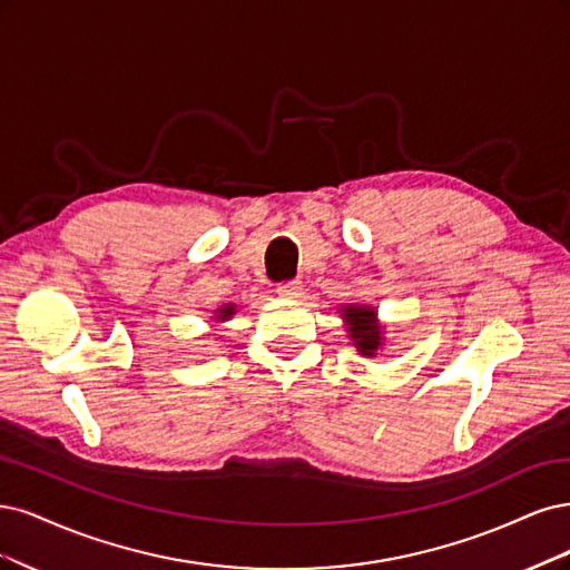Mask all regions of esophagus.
<instances>
[{"instance_id": "1", "label": "esophagus", "mask_w": 570, "mask_h": 570, "mask_svg": "<svg viewBox=\"0 0 570 570\" xmlns=\"http://www.w3.org/2000/svg\"><path fill=\"white\" fill-rule=\"evenodd\" d=\"M277 293L282 298H298L301 282H284V284L277 286Z\"/></svg>"}]
</instances>
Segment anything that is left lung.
<instances>
[{
  "label": "left lung",
  "instance_id": "obj_1",
  "mask_svg": "<svg viewBox=\"0 0 570 570\" xmlns=\"http://www.w3.org/2000/svg\"><path fill=\"white\" fill-rule=\"evenodd\" d=\"M347 338L353 341L362 357H376L385 345V328L379 320L376 307L366 303H343L338 307Z\"/></svg>",
  "mask_w": 570,
  "mask_h": 570
}]
</instances>
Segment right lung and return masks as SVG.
<instances>
[{"label": "right lung", "mask_w": 570, "mask_h": 570, "mask_svg": "<svg viewBox=\"0 0 570 570\" xmlns=\"http://www.w3.org/2000/svg\"><path fill=\"white\" fill-rule=\"evenodd\" d=\"M213 315L215 317H210L215 324H223V322H229L234 315H236V305L234 303H225V305H219L217 309H213Z\"/></svg>", "instance_id": "obj_1"}]
</instances>
